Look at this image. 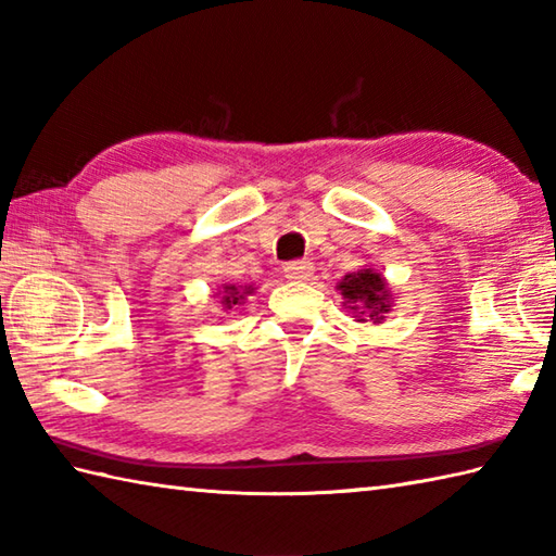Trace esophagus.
I'll use <instances>...</instances> for the list:
<instances>
[{
    "mask_svg": "<svg viewBox=\"0 0 556 556\" xmlns=\"http://www.w3.org/2000/svg\"><path fill=\"white\" fill-rule=\"evenodd\" d=\"M285 275L289 281H311L313 265L308 263V260H296V263H289L285 267Z\"/></svg>",
    "mask_w": 556,
    "mask_h": 556,
    "instance_id": "obj_1",
    "label": "esophagus"
}]
</instances>
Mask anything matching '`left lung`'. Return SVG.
I'll list each match as a JSON object with an SVG mask.
<instances>
[{"label": "left lung", "mask_w": 556, "mask_h": 556, "mask_svg": "<svg viewBox=\"0 0 556 556\" xmlns=\"http://www.w3.org/2000/svg\"><path fill=\"white\" fill-rule=\"evenodd\" d=\"M337 289L346 299V308L358 313V323H380L384 320V313L392 308V293H389L387 281L372 267L351 271L339 281Z\"/></svg>", "instance_id": "left-lung-1"}]
</instances>
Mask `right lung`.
<instances>
[{"instance_id": "1", "label": "right lung", "mask_w": 556, "mask_h": 556, "mask_svg": "<svg viewBox=\"0 0 556 556\" xmlns=\"http://www.w3.org/2000/svg\"><path fill=\"white\" fill-rule=\"evenodd\" d=\"M253 293V287H233V285H229V287H224V291H222V305H224V311H231L233 305H241L243 301H245V296H251Z\"/></svg>"}]
</instances>
